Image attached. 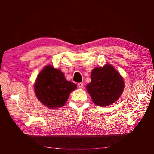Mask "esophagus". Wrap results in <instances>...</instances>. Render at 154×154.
Segmentation results:
<instances>
[{"label": "esophagus", "instance_id": "34e87169", "mask_svg": "<svg viewBox=\"0 0 154 154\" xmlns=\"http://www.w3.org/2000/svg\"><path fill=\"white\" fill-rule=\"evenodd\" d=\"M78 86H79V88H83V83H78Z\"/></svg>", "mask_w": 154, "mask_h": 154}]
</instances>
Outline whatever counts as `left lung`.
<instances>
[{
  "mask_svg": "<svg viewBox=\"0 0 154 154\" xmlns=\"http://www.w3.org/2000/svg\"><path fill=\"white\" fill-rule=\"evenodd\" d=\"M91 77L87 90L96 105L103 106L111 105L123 92V78L111 65L95 68Z\"/></svg>",
  "mask_w": 154,
  "mask_h": 154,
  "instance_id": "8db88e82",
  "label": "left lung"
}]
</instances>
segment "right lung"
Masks as SVG:
<instances>
[{"label":"right lung","mask_w":154,"mask_h":154,"mask_svg":"<svg viewBox=\"0 0 154 154\" xmlns=\"http://www.w3.org/2000/svg\"><path fill=\"white\" fill-rule=\"evenodd\" d=\"M77 85L65 79L60 70L50 65L45 66L38 74L35 84L37 98L45 106L54 109L64 106Z\"/></svg>","instance_id":"obj_1"}]
</instances>
